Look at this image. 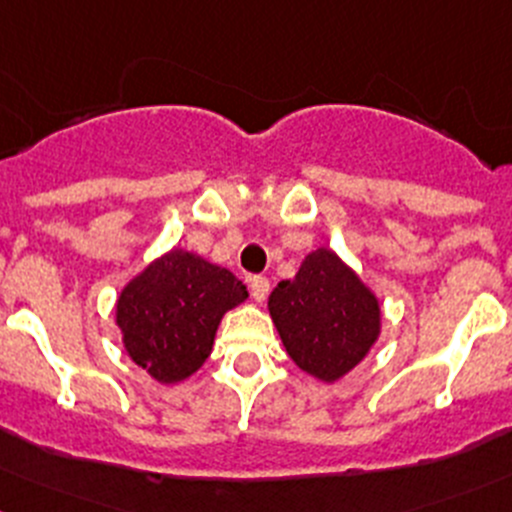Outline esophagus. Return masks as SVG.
<instances>
[{"instance_id":"obj_1","label":"esophagus","mask_w":512,"mask_h":512,"mask_svg":"<svg viewBox=\"0 0 512 512\" xmlns=\"http://www.w3.org/2000/svg\"><path fill=\"white\" fill-rule=\"evenodd\" d=\"M249 286H251V295H254L256 303H263V300H266L268 291H271V283H268V278H263V276L251 278Z\"/></svg>"}]
</instances>
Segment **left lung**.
I'll return each mask as SVG.
<instances>
[{
  "mask_svg": "<svg viewBox=\"0 0 512 512\" xmlns=\"http://www.w3.org/2000/svg\"><path fill=\"white\" fill-rule=\"evenodd\" d=\"M268 313L291 360L320 382H337L360 365L382 328L377 295L325 246L273 288Z\"/></svg>",
  "mask_w": 512,
  "mask_h": 512,
  "instance_id": "8db88e82",
  "label": "left lung"
}]
</instances>
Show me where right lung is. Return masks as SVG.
<instances>
[{"label": "right lung", "instance_id": "add662e5", "mask_svg": "<svg viewBox=\"0 0 512 512\" xmlns=\"http://www.w3.org/2000/svg\"><path fill=\"white\" fill-rule=\"evenodd\" d=\"M246 298L231 271L172 249L120 291L115 323L130 360L157 382L175 384L204 365L224 313Z\"/></svg>", "mask_w": 512, "mask_h": 512}]
</instances>
